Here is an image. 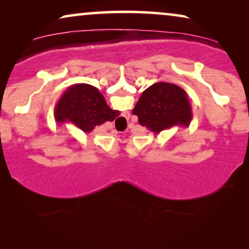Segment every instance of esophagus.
<instances>
[{"instance_id":"1","label":"esophagus","mask_w":249,"mask_h":249,"mask_svg":"<svg viewBox=\"0 0 249 249\" xmlns=\"http://www.w3.org/2000/svg\"><path fill=\"white\" fill-rule=\"evenodd\" d=\"M124 117L125 120H129V118H130V113H125ZM122 119H124V118H122ZM122 119H120V121H119V122H120V124H120V127L124 125V121H122Z\"/></svg>"}]
</instances>
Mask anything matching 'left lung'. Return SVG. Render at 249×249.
I'll list each match as a JSON object with an SVG mask.
<instances>
[{"label":"left lung","instance_id":"obj_1","mask_svg":"<svg viewBox=\"0 0 249 249\" xmlns=\"http://www.w3.org/2000/svg\"><path fill=\"white\" fill-rule=\"evenodd\" d=\"M132 114L137 115L139 124L154 134L176 125L187 128L193 119L188 94L170 83H155L142 91Z\"/></svg>","mask_w":249,"mask_h":249}]
</instances>
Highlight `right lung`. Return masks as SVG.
<instances>
[{"instance_id": "1", "label": "right lung", "mask_w": 249, "mask_h": 249, "mask_svg": "<svg viewBox=\"0 0 249 249\" xmlns=\"http://www.w3.org/2000/svg\"><path fill=\"white\" fill-rule=\"evenodd\" d=\"M119 111L112 110L96 87L76 84L67 88L54 107L57 124L69 122L84 132H91L96 125L113 121Z\"/></svg>"}]
</instances>
